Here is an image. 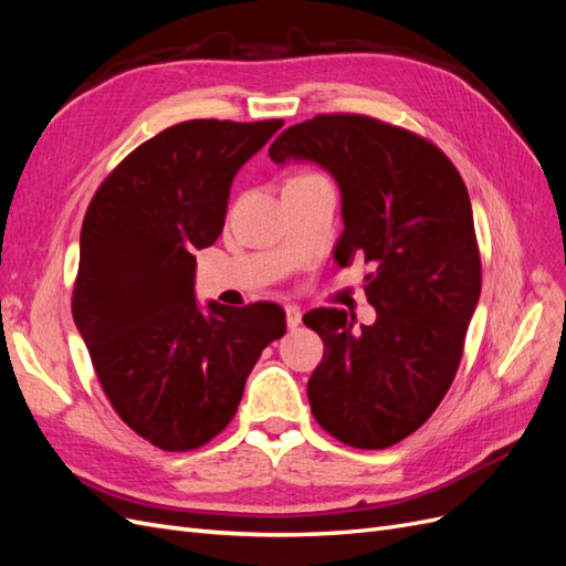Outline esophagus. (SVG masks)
I'll return each mask as SVG.
<instances>
[{
  "mask_svg": "<svg viewBox=\"0 0 566 566\" xmlns=\"http://www.w3.org/2000/svg\"><path fill=\"white\" fill-rule=\"evenodd\" d=\"M285 323H287V328L290 331H295L297 325L302 323V310L300 306H295V304H285Z\"/></svg>",
  "mask_w": 566,
  "mask_h": 566,
  "instance_id": "1",
  "label": "esophagus"
}]
</instances>
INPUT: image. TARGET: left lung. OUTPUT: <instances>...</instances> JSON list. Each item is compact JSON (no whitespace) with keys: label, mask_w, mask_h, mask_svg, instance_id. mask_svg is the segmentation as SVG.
I'll list each match as a JSON object with an SVG mask.
<instances>
[{"label":"left lung","mask_w":566,"mask_h":566,"mask_svg":"<svg viewBox=\"0 0 566 566\" xmlns=\"http://www.w3.org/2000/svg\"><path fill=\"white\" fill-rule=\"evenodd\" d=\"M269 156L281 167L314 163L337 181L345 231L335 260L373 264V325L356 328L345 310L304 316L325 345L306 385L312 413L349 447L387 449L449 391L482 293L468 188L434 144L364 115L287 127Z\"/></svg>","instance_id":"8db88e82"}]
</instances>
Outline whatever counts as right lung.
<instances>
[{"mask_svg": "<svg viewBox=\"0 0 566 566\" xmlns=\"http://www.w3.org/2000/svg\"><path fill=\"white\" fill-rule=\"evenodd\" d=\"M283 119H188L119 163L80 233L73 318L117 416L163 451H191L235 416L285 312L196 300V250L224 229L231 184Z\"/></svg>", "mask_w": 566, "mask_h": 566, "instance_id": "add662e5", "label": "right lung"}]
</instances>
